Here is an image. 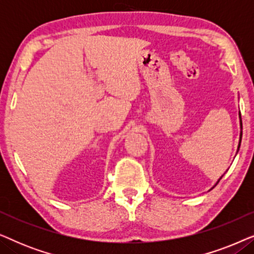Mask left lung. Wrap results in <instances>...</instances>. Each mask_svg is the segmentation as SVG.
<instances>
[{
	"label": "left lung",
	"mask_w": 254,
	"mask_h": 254,
	"mask_svg": "<svg viewBox=\"0 0 254 254\" xmlns=\"http://www.w3.org/2000/svg\"><path fill=\"white\" fill-rule=\"evenodd\" d=\"M241 125H242V124H241ZM241 136H242V134H241ZM238 148H239V147H238Z\"/></svg>",
	"instance_id": "left-lung-1"
}]
</instances>
